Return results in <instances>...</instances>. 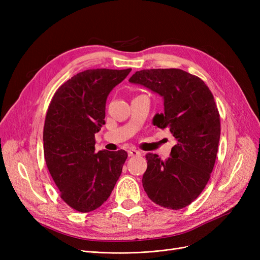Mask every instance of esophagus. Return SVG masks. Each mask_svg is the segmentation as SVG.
Masks as SVG:
<instances>
[{
  "label": "esophagus",
  "instance_id": "1",
  "mask_svg": "<svg viewBox=\"0 0 260 260\" xmlns=\"http://www.w3.org/2000/svg\"><path fill=\"white\" fill-rule=\"evenodd\" d=\"M128 154H129V156H140V155H141V152L138 151V149L130 148L129 151H128Z\"/></svg>",
  "mask_w": 260,
  "mask_h": 260
}]
</instances>
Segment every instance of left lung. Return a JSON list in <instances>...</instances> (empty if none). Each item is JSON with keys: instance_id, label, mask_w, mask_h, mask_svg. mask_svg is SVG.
Returning a JSON list of instances; mask_svg holds the SVG:
<instances>
[{"instance_id": "8db88e82", "label": "left lung", "mask_w": 260, "mask_h": 260, "mask_svg": "<svg viewBox=\"0 0 260 260\" xmlns=\"http://www.w3.org/2000/svg\"><path fill=\"white\" fill-rule=\"evenodd\" d=\"M129 82L164 99V113L156 114L153 123L168 128L177 140L166 160L145 155L144 191L161 207L184 208L205 188L216 161L220 118L214 96L199 77L176 68L140 70Z\"/></svg>"}]
</instances>
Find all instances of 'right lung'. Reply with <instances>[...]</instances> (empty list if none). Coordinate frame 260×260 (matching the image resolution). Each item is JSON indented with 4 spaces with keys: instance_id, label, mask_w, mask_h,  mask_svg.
<instances>
[{
    "instance_id": "1",
    "label": "right lung",
    "mask_w": 260,
    "mask_h": 260,
    "mask_svg": "<svg viewBox=\"0 0 260 260\" xmlns=\"http://www.w3.org/2000/svg\"><path fill=\"white\" fill-rule=\"evenodd\" d=\"M131 69H89L55 92L45 117L46 166L67 205L80 212L99 208L119 179L128 154L123 149L95 153V139L105 124L108 94Z\"/></svg>"
}]
</instances>
